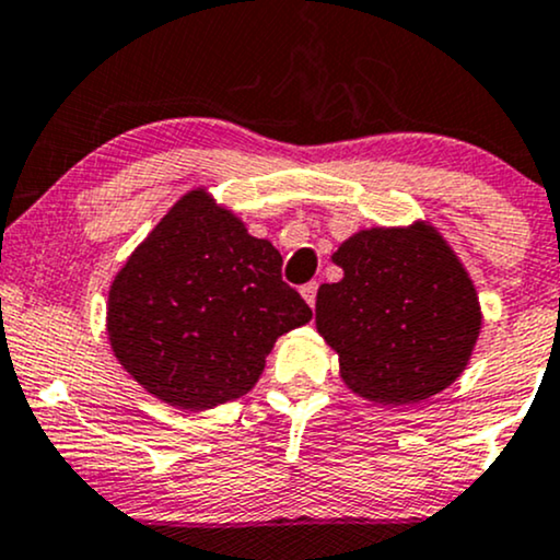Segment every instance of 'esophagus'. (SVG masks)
I'll return each instance as SVG.
<instances>
[{
	"label": "esophagus",
	"mask_w": 560,
	"mask_h": 560,
	"mask_svg": "<svg viewBox=\"0 0 560 560\" xmlns=\"http://www.w3.org/2000/svg\"><path fill=\"white\" fill-rule=\"evenodd\" d=\"M300 294L305 298L307 305H316V294H318V281H307V284L300 287Z\"/></svg>",
	"instance_id": "obj_1"
}]
</instances>
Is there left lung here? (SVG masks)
I'll return each instance as SVG.
<instances>
[{
  "mask_svg": "<svg viewBox=\"0 0 560 560\" xmlns=\"http://www.w3.org/2000/svg\"><path fill=\"white\" fill-rule=\"evenodd\" d=\"M331 260L345 276L320 284L316 326L355 395L410 405L455 382L481 329L477 289L429 223L363 229Z\"/></svg>",
  "mask_w": 560,
  "mask_h": 560,
  "instance_id": "left-lung-1",
  "label": "left lung"
}]
</instances>
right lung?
Here are the masks:
<instances>
[{
	"instance_id": "right-lung-1",
	"label": "right lung",
	"mask_w": 560,
	"mask_h": 560,
	"mask_svg": "<svg viewBox=\"0 0 560 560\" xmlns=\"http://www.w3.org/2000/svg\"><path fill=\"white\" fill-rule=\"evenodd\" d=\"M313 311L281 281V255L208 189L165 213L113 279L115 358L150 395L208 410L255 387L281 334Z\"/></svg>"
}]
</instances>
